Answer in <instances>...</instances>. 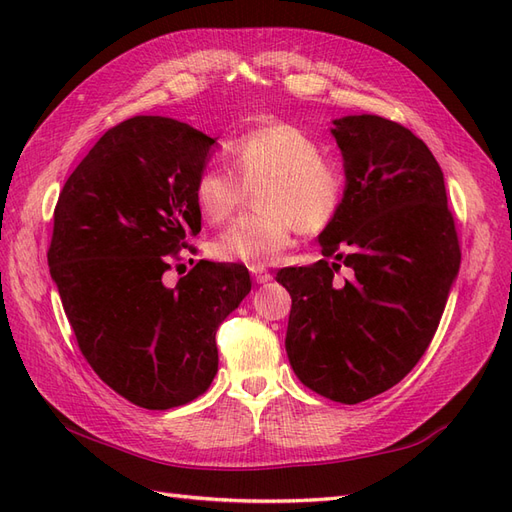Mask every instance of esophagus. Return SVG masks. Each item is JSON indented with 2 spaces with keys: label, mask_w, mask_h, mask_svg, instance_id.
<instances>
[{
  "label": "esophagus",
  "mask_w": 512,
  "mask_h": 512,
  "mask_svg": "<svg viewBox=\"0 0 512 512\" xmlns=\"http://www.w3.org/2000/svg\"><path fill=\"white\" fill-rule=\"evenodd\" d=\"M250 271H252V277L256 280V284H267L273 280V275L265 267H254Z\"/></svg>",
  "instance_id": "1"
}]
</instances>
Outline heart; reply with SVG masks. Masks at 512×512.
<instances>
[{
	"instance_id": "heart-1",
	"label": "heart",
	"mask_w": 512,
	"mask_h": 512,
	"mask_svg": "<svg viewBox=\"0 0 512 512\" xmlns=\"http://www.w3.org/2000/svg\"><path fill=\"white\" fill-rule=\"evenodd\" d=\"M230 168L209 164L196 175L194 203L203 220L222 224L254 190L256 211L241 215L211 243L222 262L265 267L280 256L297 230L314 235L342 209L344 175L322 156L314 136L286 121L247 130L226 147Z\"/></svg>"
}]
</instances>
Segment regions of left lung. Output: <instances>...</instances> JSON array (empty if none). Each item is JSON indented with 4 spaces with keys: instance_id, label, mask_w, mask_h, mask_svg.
I'll return each instance as SVG.
<instances>
[{
    "instance_id": "obj_1",
    "label": "left lung",
    "mask_w": 512,
    "mask_h": 512,
    "mask_svg": "<svg viewBox=\"0 0 512 512\" xmlns=\"http://www.w3.org/2000/svg\"><path fill=\"white\" fill-rule=\"evenodd\" d=\"M333 126L346 190L318 237L324 260L282 269L277 282L292 299L286 352L294 374L352 406L389 391L425 354L461 252L442 168L421 138L378 115ZM342 264L353 277L339 285L332 277Z\"/></svg>"
}]
</instances>
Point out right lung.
<instances>
[{"instance_id": "add662e5", "label": "right lung", "mask_w": 512, "mask_h": 512, "mask_svg": "<svg viewBox=\"0 0 512 512\" xmlns=\"http://www.w3.org/2000/svg\"><path fill=\"white\" fill-rule=\"evenodd\" d=\"M213 143L170 117L121 121L74 168L55 207L46 256L76 342L102 382L147 410L209 389L215 331L252 290L245 267L207 260L175 288L162 284L200 232L194 181Z\"/></svg>"}]
</instances>
